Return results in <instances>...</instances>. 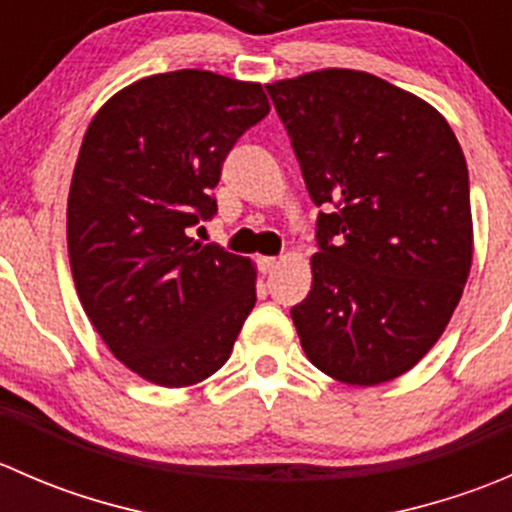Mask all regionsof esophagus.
Returning <instances> with one entry per match:
<instances>
[{
    "instance_id": "1",
    "label": "esophagus",
    "mask_w": 512,
    "mask_h": 512,
    "mask_svg": "<svg viewBox=\"0 0 512 512\" xmlns=\"http://www.w3.org/2000/svg\"><path fill=\"white\" fill-rule=\"evenodd\" d=\"M277 265H280V260H277V257H265V255L257 257V267H260L262 275H270Z\"/></svg>"
}]
</instances>
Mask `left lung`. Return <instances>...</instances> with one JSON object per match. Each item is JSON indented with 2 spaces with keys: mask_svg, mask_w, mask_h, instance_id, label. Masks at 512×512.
I'll return each instance as SVG.
<instances>
[{
  "mask_svg": "<svg viewBox=\"0 0 512 512\" xmlns=\"http://www.w3.org/2000/svg\"><path fill=\"white\" fill-rule=\"evenodd\" d=\"M317 218L312 289L292 307L307 359L349 386L414 369L461 302L473 260L466 156L446 118L374 74L267 84Z\"/></svg>",
  "mask_w": 512,
  "mask_h": 512,
  "instance_id": "1",
  "label": "left lung"
}]
</instances>
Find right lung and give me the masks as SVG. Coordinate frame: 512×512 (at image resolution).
Returning a JSON list of instances; mask_svg holds the SVG:
<instances>
[{"label":"right lung","mask_w":512,"mask_h":512,"mask_svg":"<svg viewBox=\"0 0 512 512\" xmlns=\"http://www.w3.org/2000/svg\"><path fill=\"white\" fill-rule=\"evenodd\" d=\"M270 113L260 84L200 69L146 76L89 123L66 210L86 317L133 374L193 386L230 359L255 307L247 257L190 237L237 138Z\"/></svg>","instance_id":"add662e5"}]
</instances>
